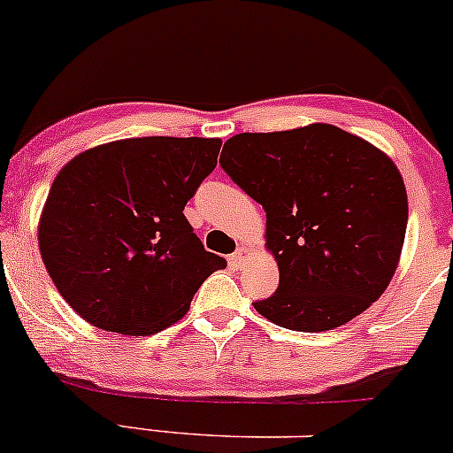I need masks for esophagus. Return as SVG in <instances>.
Returning a JSON list of instances; mask_svg holds the SVG:
<instances>
[{
  "mask_svg": "<svg viewBox=\"0 0 453 453\" xmlns=\"http://www.w3.org/2000/svg\"><path fill=\"white\" fill-rule=\"evenodd\" d=\"M247 257H249V249L247 247H241L236 250V253L232 255V264L234 265H242L244 261H247Z\"/></svg>",
  "mask_w": 453,
  "mask_h": 453,
  "instance_id": "34e87169",
  "label": "esophagus"
}]
</instances>
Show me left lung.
<instances>
[{
	"instance_id": "8db88e82",
	"label": "left lung",
	"mask_w": 453,
	"mask_h": 453,
	"mask_svg": "<svg viewBox=\"0 0 453 453\" xmlns=\"http://www.w3.org/2000/svg\"><path fill=\"white\" fill-rule=\"evenodd\" d=\"M219 165L259 203L280 270L274 296L253 306L293 331H326L367 310L399 265L407 192L378 147L331 124L242 133Z\"/></svg>"
}]
</instances>
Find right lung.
Masks as SVG:
<instances>
[{
    "mask_svg": "<svg viewBox=\"0 0 453 453\" xmlns=\"http://www.w3.org/2000/svg\"><path fill=\"white\" fill-rule=\"evenodd\" d=\"M219 150V139H124L63 166L37 238L48 274L81 319L113 334H157L226 268L183 215Z\"/></svg>",
    "mask_w": 453,
    "mask_h": 453,
    "instance_id": "1",
    "label": "right lung"
}]
</instances>
